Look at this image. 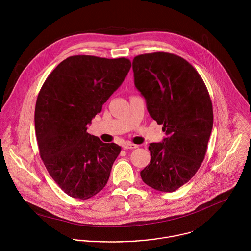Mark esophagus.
Returning a JSON list of instances; mask_svg holds the SVG:
<instances>
[{"mask_svg": "<svg viewBox=\"0 0 251 251\" xmlns=\"http://www.w3.org/2000/svg\"><path fill=\"white\" fill-rule=\"evenodd\" d=\"M137 147H138L137 145H135V144L128 143V142H126V143H125L123 145L124 150H132V149H136Z\"/></svg>", "mask_w": 251, "mask_h": 251, "instance_id": "obj_1", "label": "esophagus"}]
</instances>
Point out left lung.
<instances>
[{
	"label": "left lung",
	"instance_id": "obj_1",
	"mask_svg": "<svg viewBox=\"0 0 251 251\" xmlns=\"http://www.w3.org/2000/svg\"><path fill=\"white\" fill-rule=\"evenodd\" d=\"M132 69L150 116L166 134L150 144L151 161L140 175L151 188L173 192L195 175L206 155L214 123L211 98L199 73L177 55H139Z\"/></svg>",
	"mask_w": 251,
	"mask_h": 251
}]
</instances>
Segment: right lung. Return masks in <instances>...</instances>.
Listing matches in <instances>:
<instances>
[{
  "instance_id": "1",
  "label": "right lung",
  "mask_w": 251,
  "mask_h": 251,
  "mask_svg": "<svg viewBox=\"0 0 251 251\" xmlns=\"http://www.w3.org/2000/svg\"><path fill=\"white\" fill-rule=\"evenodd\" d=\"M130 68L126 58L72 56L40 89L35 110L39 154L52 179L71 197L89 199L107 183L122 149L103 143L87 128Z\"/></svg>"
}]
</instances>
